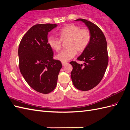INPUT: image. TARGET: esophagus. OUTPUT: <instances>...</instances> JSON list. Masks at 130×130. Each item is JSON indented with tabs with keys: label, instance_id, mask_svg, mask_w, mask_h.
Wrapping results in <instances>:
<instances>
[{
	"label": "esophagus",
	"instance_id": "1",
	"mask_svg": "<svg viewBox=\"0 0 130 130\" xmlns=\"http://www.w3.org/2000/svg\"><path fill=\"white\" fill-rule=\"evenodd\" d=\"M67 64V63H63V62H62V66H64L65 65H66Z\"/></svg>",
	"mask_w": 130,
	"mask_h": 130
}]
</instances>
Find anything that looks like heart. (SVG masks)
Returning <instances> with one entry per match:
<instances>
[{
    "label": "heart",
    "instance_id": "1",
    "mask_svg": "<svg viewBox=\"0 0 130 130\" xmlns=\"http://www.w3.org/2000/svg\"><path fill=\"white\" fill-rule=\"evenodd\" d=\"M58 34L60 40L53 36H50L47 42L51 48L58 51L61 48V41H68V49L62 51L56 57L57 59L63 63L67 62L73 58L77 52H83L87 47L91 40V33L88 29H80L79 26L73 24H69L62 28Z\"/></svg>",
    "mask_w": 130,
    "mask_h": 130
}]
</instances>
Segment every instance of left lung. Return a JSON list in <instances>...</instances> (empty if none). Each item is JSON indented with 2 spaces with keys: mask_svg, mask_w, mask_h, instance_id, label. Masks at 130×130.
Segmentation results:
<instances>
[{
  "mask_svg": "<svg viewBox=\"0 0 130 130\" xmlns=\"http://www.w3.org/2000/svg\"><path fill=\"white\" fill-rule=\"evenodd\" d=\"M88 27L91 40L87 47L77 59L83 64L72 61L73 70L71 76L74 87L80 91L93 88L102 80L108 63L106 39L100 28L93 23L84 19H78Z\"/></svg>",
  "mask_w": 130,
  "mask_h": 130,
  "instance_id": "obj_1",
  "label": "left lung"
}]
</instances>
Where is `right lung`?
Returning a JSON list of instances; mask_svg holds the SVG:
<instances>
[{
	"instance_id": "right-lung-1",
	"label": "right lung",
	"mask_w": 130,
	"mask_h": 130,
	"mask_svg": "<svg viewBox=\"0 0 130 130\" xmlns=\"http://www.w3.org/2000/svg\"><path fill=\"white\" fill-rule=\"evenodd\" d=\"M57 24H39L31 27L23 37L18 48L19 69L25 81L34 90L47 94L56 88L62 67L53 59L48 45V33Z\"/></svg>"
}]
</instances>
